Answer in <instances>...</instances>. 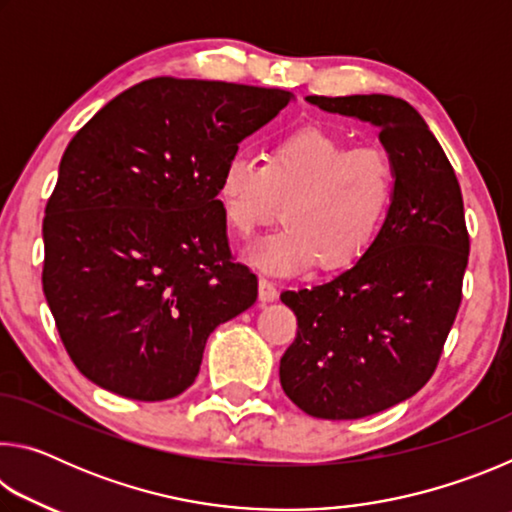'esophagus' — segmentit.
<instances>
[{
    "mask_svg": "<svg viewBox=\"0 0 512 512\" xmlns=\"http://www.w3.org/2000/svg\"><path fill=\"white\" fill-rule=\"evenodd\" d=\"M277 298V287L268 277H259V300L273 302Z\"/></svg>",
    "mask_w": 512,
    "mask_h": 512,
    "instance_id": "34e87169",
    "label": "esophagus"
}]
</instances>
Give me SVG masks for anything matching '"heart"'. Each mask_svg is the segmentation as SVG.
Instances as JSON below:
<instances>
[{"mask_svg":"<svg viewBox=\"0 0 512 512\" xmlns=\"http://www.w3.org/2000/svg\"><path fill=\"white\" fill-rule=\"evenodd\" d=\"M225 221L239 237L282 219L287 228L250 250L271 273L357 264L384 230L397 198L393 160L379 149H352L339 135L305 126L280 137L264 162L230 155L219 176Z\"/></svg>","mask_w":512,"mask_h":512,"instance_id":"obj_1","label":"heart"}]
</instances>
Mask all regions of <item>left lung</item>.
<instances>
[{"label": "left lung", "mask_w": 512, "mask_h": 512, "mask_svg": "<svg viewBox=\"0 0 512 512\" xmlns=\"http://www.w3.org/2000/svg\"><path fill=\"white\" fill-rule=\"evenodd\" d=\"M307 101L377 126L397 171L393 212L368 253L334 280L280 296L298 318L280 359L284 393L314 418L357 420L431 379L461 307L470 235L461 185L418 110L388 94Z\"/></svg>", "instance_id": "left-lung-1"}]
</instances>
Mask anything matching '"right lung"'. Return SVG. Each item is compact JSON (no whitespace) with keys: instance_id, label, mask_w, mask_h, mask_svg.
<instances>
[{"instance_id":"add662e5","label":"right lung","mask_w":512,"mask_h":512,"mask_svg":"<svg viewBox=\"0 0 512 512\" xmlns=\"http://www.w3.org/2000/svg\"><path fill=\"white\" fill-rule=\"evenodd\" d=\"M293 99L160 76L106 103L63 153L42 221V289L85 377L162 402L194 384L216 327L255 305L232 259L219 176Z\"/></svg>"}]
</instances>
